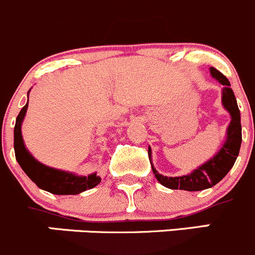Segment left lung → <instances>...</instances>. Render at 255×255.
<instances>
[{"label": "left lung", "instance_id": "8db88e82", "mask_svg": "<svg viewBox=\"0 0 255 255\" xmlns=\"http://www.w3.org/2000/svg\"><path fill=\"white\" fill-rule=\"evenodd\" d=\"M211 74L223 85L222 103L232 117L231 124L227 130V141L213 158L207 161L205 165L200 166L197 170H195L190 175L181 176V177H167V176L160 175L151 163L152 172L158 182L165 187L171 188V190L202 191L212 187L229 172L239 155L242 143V125L241 113H239L238 105H237L236 97H234L233 90L231 89L229 80L219 70L212 67L211 68ZM150 156L151 150L148 147V158L151 160Z\"/></svg>", "mask_w": 255, "mask_h": 255}]
</instances>
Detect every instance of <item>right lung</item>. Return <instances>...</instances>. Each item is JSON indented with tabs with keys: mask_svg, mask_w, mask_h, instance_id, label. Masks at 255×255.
Returning a JSON list of instances; mask_svg holds the SVG:
<instances>
[{
	"mask_svg": "<svg viewBox=\"0 0 255 255\" xmlns=\"http://www.w3.org/2000/svg\"><path fill=\"white\" fill-rule=\"evenodd\" d=\"M28 102L19 112L14 125V155L17 162L26 172V175L42 190L48 191L53 195H78L80 192L90 190L99 185L100 177L95 173L84 176H75L73 173L64 172V171L50 168L48 166L42 165L38 161L34 160L28 151L26 150L21 133V125L23 118L26 115Z\"/></svg>",
	"mask_w": 255,
	"mask_h": 255,
	"instance_id": "1",
	"label": "right lung"
}]
</instances>
